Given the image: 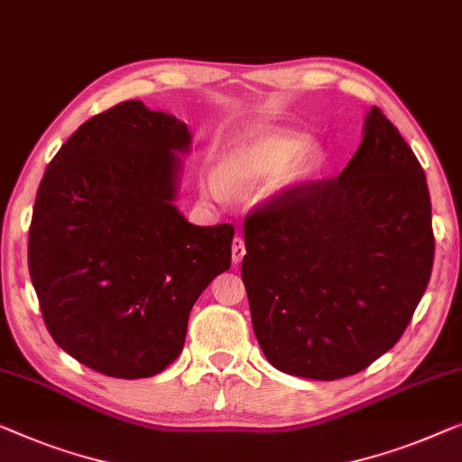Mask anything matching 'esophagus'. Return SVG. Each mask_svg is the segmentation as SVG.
Wrapping results in <instances>:
<instances>
[{"label": "esophagus", "mask_w": 462, "mask_h": 462, "mask_svg": "<svg viewBox=\"0 0 462 462\" xmlns=\"http://www.w3.org/2000/svg\"><path fill=\"white\" fill-rule=\"evenodd\" d=\"M245 253H246L245 251V240L240 236H234L232 238V263L238 265L240 262H243Z\"/></svg>", "instance_id": "1"}]
</instances>
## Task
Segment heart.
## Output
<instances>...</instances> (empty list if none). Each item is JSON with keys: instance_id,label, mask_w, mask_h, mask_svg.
Masks as SVG:
<instances>
[{"instance_id": "heart-1", "label": "heart", "mask_w": 462, "mask_h": 462, "mask_svg": "<svg viewBox=\"0 0 462 462\" xmlns=\"http://www.w3.org/2000/svg\"><path fill=\"white\" fill-rule=\"evenodd\" d=\"M322 148L291 129H268L236 138L219 154L217 169L200 175V192L211 200L270 180L265 197H287L314 178Z\"/></svg>"}]
</instances>
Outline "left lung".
I'll list each match as a JSON object with an SVG mask.
<instances>
[{
  "label": "left lung",
  "mask_w": 462,
  "mask_h": 462,
  "mask_svg": "<svg viewBox=\"0 0 462 462\" xmlns=\"http://www.w3.org/2000/svg\"><path fill=\"white\" fill-rule=\"evenodd\" d=\"M243 282L272 366L335 381L389 352L433 265L425 171L379 108L339 178L308 181L245 219Z\"/></svg>",
  "instance_id": "left-lung-1"
}]
</instances>
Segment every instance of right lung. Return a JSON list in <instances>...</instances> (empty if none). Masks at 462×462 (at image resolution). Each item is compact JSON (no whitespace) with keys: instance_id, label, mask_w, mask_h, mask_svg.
Instances as JSON below:
<instances>
[{"instance_id":"add662e5","label":"right lung","mask_w":462,"mask_h":462,"mask_svg":"<svg viewBox=\"0 0 462 462\" xmlns=\"http://www.w3.org/2000/svg\"><path fill=\"white\" fill-rule=\"evenodd\" d=\"M192 135L173 115L121 102L83 123L39 184L29 272L50 335L116 379L165 370L199 295L230 268V224L175 207Z\"/></svg>"}]
</instances>
